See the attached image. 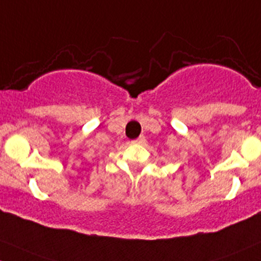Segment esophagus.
I'll return each mask as SVG.
<instances>
[{
  "label": "esophagus",
  "instance_id": "esophagus-1",
  "mask_svg": "<svg viewBox=\"0 0 261 261\" xmlns=\"http://www.w3.org/2000/svg\"><path fill=\"white\" fill-rule=\"evenodd\" d=\"M145 141H146V140H145V137H144V136H140L139 139H136V140H135L136 144H140V145L145 144Z\"/></svg>",
  "mask_w": 261,
  "mask_h": 261
}]
</instances>
